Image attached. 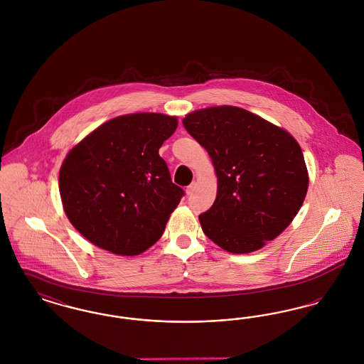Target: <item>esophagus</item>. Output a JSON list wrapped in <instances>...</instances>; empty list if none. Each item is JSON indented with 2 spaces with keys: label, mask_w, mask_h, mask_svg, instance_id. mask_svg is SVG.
I'll list each match as a JSON object with an SVG mask.
<instances>
[{
  "label": "esophagus",
  "mask_w": 364,
  "mask_h": 364,
  "mask_svg": "<svg viewBox=\"0 0 364 364\" xmlns=\"http://www.w3.org/2000/svg\"><path fill=\"white\" fill-rule=\"evenodd\" d=\"M193 190H195V183H192V184H190V186L187 187V190H186V192H187V195H192V192H193Z\"/></svg>",
  "instance_id": "34e87169"
}]
</instances>
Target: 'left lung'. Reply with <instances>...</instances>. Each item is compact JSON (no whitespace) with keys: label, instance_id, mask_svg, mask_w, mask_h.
<instances>
[{"label":"left lung","instance_id":"1","mask_svg":"<svg viewBox=\"0 0 364 364\" xmlns=\"http://www.w3.org/2000/svg\"><path fill=\"white\" fill-rule=\"evenodd\" d=\"M208 150L217 198L199 215L205 235L232 254H247L276 239L292 223L309 188L299 143L287 131L236 106H214L183 119Z\"/></svg>","mask_w":364,"mask_h":364}]
</instances>
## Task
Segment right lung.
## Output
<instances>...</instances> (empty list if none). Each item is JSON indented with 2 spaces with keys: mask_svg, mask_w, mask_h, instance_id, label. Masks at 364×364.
Returning <instances> with one entry per match:
<instances>
[{
  "mask_svg": "<svg viewBox=\"0 0 364 364\" xmlns=\"http://www.w3.org/2000/svg\"><path fill=\"white\" fill-rule=\"evenodd\" d=\"M176 128L171 116L127 114L70 150L60 169V195L70 224L88 242L132 257L159 240L184 196L158 154Z\"/></svg>",
  "mask_w": 364,
  "mask_h": 364,
  "instance_id": "1",
  "label": "right lung"
}]
</instances>
